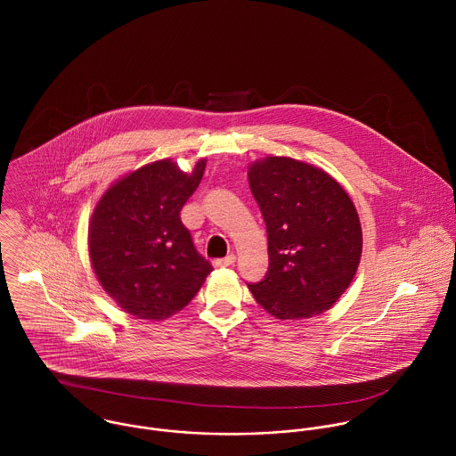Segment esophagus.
<instances>
[{
    "label": "esophagus",
    "instance_id": "1",
    "mask_svg": "<svg viewBox=\"0 0 456 456\" xmlns=\"http://www.w3.org/2000/svg\"><path fill=\"white\" fill-rule=\"evenodd\" d=\"M237 260L235 255H228L226 258H219V260H214V266H232Z\"/></svg>",
    "mask_w": 456,
    "mask_h": 456
}]
</instances>
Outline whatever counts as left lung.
I'll return each instance as SVG.
<instances>
[{
    "label": "left lung",
    "mask_w": 456,
    "mask_h": 456,
    "mask_svg": "<svg viewBox=\"0 0 456 456\" xmlns=\"http://www.w3.org/2000/svg\"><path fill=\"white\" fill-rule=\"evenodd\" d=\"M268 237V270L249 289L277 320L328 311L351 284L362 256V226L342 186L323 170L266 158L249 168Z\"/></svg>",
    "instance_id": "8db88e82"
}]
</instances>
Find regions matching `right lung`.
Returning <instances> with one entry per match:
<instances>
[{
  "label": "right lung",
  "mask_w": 456,
  "mask_h": 456,
  "mask_svg": "<svg viewBox=\"0 0 456 456\" xmlns=\"http://www.w3.org/2000/svg\"><path fill=\"white\" fill-rule=\"evenodd\" d=\"M203 170V159L191 174L170 159L156 161L109 188L94 208L89 226L94 273L131 316L156 322L175 314L212 272L181 221Z\"/></svg>",
  "instance_id": "add662e5"
}]
</instances>
